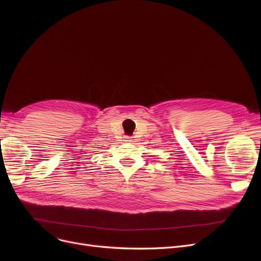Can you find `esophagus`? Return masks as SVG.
<instances>
[{"mask_svg":"<svg viewBox=\"0 0 261 261\" xmlns=\"http://www.w3.org/2000/svg\"><path fill=\"white\" fill-rule=\"evenodd\" d=\"M125 141L129 142V141H132V138L130 137H125Z\"/></svg>","mask_w":261,"mask_h":261,"instance_id":"esophagus-1","label":"esophagus"}]
</instances>
